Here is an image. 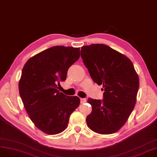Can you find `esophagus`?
Instances as JSON below:
<instances>
[{"instance_id":"34e87169","label":"esophagus","mask_w":157,"mask_h":157,"mask_svg":"<svg viewBox=\"0 0 157 157\" xmlns=\"http://www.w3.org/2000/svg\"><path fill=\"white\" fill-rule=\"evenodd\" d=\"M86 101H87V100H86V98H81V99H80V102H81V103H82V104L86 102Z\"/></svg>"}]
</instances>
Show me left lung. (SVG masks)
I'll use <instances>...</instances> for the list:
<instances>
[{
	"instance_id": "obj_1",
	"label": "left lung",
	"mask_w": 157,
	"mask_h": 157,
	"mask_svg": "<svg viewBox=\"0 0 157 157\" xmlns=\"http://www.w3.org/2000/svg\"><path fill=\"white\" fill-rule=\"evenodd\" d=\"M81 57L94 83L103 86L102 100L88 98L92 112L88 127L100 134L115 133L126 122L134 108L138 75L131 60L104 44L85 45Z\"/></svg>"
}]
</instances>
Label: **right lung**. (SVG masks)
I'll return each instance as SVG.
<instances>
[{
	"label": "right lung",
	"mask_w": 157,
	"mask_h": 157,
	"mask_svg": "<svg viewBox=\"0 0 157 157\" xmlns=\"http://www.w3.org/2000/svg\"><path fill=\"white\" fill-rule=\"evenodd\" d=\"M79 56V48L56 45L34 55L24 65L19 82L20 97L30 119L45 134L64 131L79 105V97H68L58 90Z\"/></svg>",
	"instance_id": "obj_1"
}]
</instances>
